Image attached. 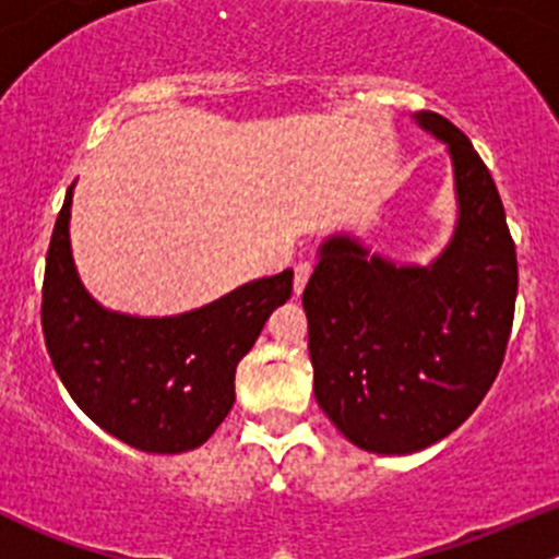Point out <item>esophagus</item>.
Wrapping results in <instances>:
<instances>
[{"instance_id": "esophagus-1", "label": "esophagus", "mask_w": 559, "mask_h": 559, "mask_svg": "<svg viewBox=\"0 0 559 559\" xmlns=\"http://www.w3.org/2000/svg\"><path fill=\"white\" fill-rule=\"evenodd\" d=\"M311 262H300L295 267V292L297 295H300L302 289H306V284H308V278H311Z\"/></svg>"}]
</instances>
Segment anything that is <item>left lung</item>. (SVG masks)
Wrapping results in <instances>:
<instances>
[{"instance_id":"obj_1","label":"left lung","mask_w":559,"mask_h":559,"mask_svg":"<svg viewBox=\"0 0 559 559\" xmlns=\"http://www.w3.org/2000/svg\"><path fill=\"white\" fill-rule=\"evenodd\" d=\"M416 118L452 154V243L430 267H397L346 235L330 238L302 292L316 403L376 454L432 447L478 408L503 365L520 286L487 165L449 118Z\"/></svg>"}]
</instances>
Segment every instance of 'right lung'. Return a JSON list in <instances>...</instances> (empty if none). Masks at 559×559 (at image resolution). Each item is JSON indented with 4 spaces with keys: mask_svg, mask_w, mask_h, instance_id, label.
<instances>
[{
    "mask_svg": "<svg viewBox=\"0 0 559 559\" xmlns=\"http://www.w3.org/2000/svg\"><path fill=\"white\" fill-rule=\"evenodd\" d=\"M70 202L72 186L50 235L39 308L61 384L103 430L140 452L202 447L233 408L238 362L292 297V270L173 319L110 313L78 281Z\"/></svg>",
    "mask_w": 559,
    "mask_h": 559,
    "instance_id": "right-lung-1",
    "label": "right lung"
}]
</instances>
